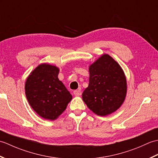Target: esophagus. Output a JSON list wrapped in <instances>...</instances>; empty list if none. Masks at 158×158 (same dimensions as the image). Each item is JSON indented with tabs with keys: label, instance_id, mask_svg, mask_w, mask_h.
Segmentation results:
<instances>
[{
	"label": "esophagus",
	"instance_id": "34e87169",
	"mask_svg": "<svg viewBox=\"0 0 158 158\" xmlns=\"http://www.w3.org/2000/svg\"><path fill=\"white\" fill-rule=\"evenodd\" d=\"M73 94H74V95H75V96H81L82 94V92L80 89H76L73 92Z\"/></svg>",
	"mask_w": 158,
	"mask_h": 158
}]
</instances>
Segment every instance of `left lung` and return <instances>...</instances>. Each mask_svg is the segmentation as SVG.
Listing matches in <instances>:
<instances>
[{
	"instance_id": "8db88e82",
	"label": "left lung",
	"mask_w": 158,
	"mask_h": 158,
	"mask_svg": "<svg viewBox=\"0 0 158 158\" xmlns=\"http://www.w3.org/2000/svg\"><path fill=\"white\" fill-rule=\"evenodd\" d=\"M89 85L82 94L88 108L99 116L115 112L122 106L127 92L122 69L112 57L103 54L89 67Z\"/></svg>"
}]
</instances>
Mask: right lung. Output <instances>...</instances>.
Masks as SVG:
<instances>
[{"label": "right lung", "instance_id": "1", "mask_svg": "<svg viewBox=\"0 0 158 158\" xmlns=\"http://www.w3.org/2000/svg\"><path fill=\"white\" fill-rule=\"evenodd\" d=\"M59 70L56 66L41 64L26 81L25 93L30 105L45 119H56L72 100V95L58 79Z\"/></svg>", "mask_w": 158, "mask_h": 158}]
</instances>
